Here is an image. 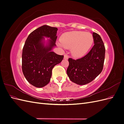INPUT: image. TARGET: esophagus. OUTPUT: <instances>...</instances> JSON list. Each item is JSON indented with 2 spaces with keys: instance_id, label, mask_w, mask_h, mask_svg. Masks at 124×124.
<instances>
[{
  "instance_id": "obj_1",
  "label": "esophagus",
  "mask_w": 124,
  "mask_h": 124,
  "mask_svg": "<svg viewBox=\"0 0 124 124\" xmlns=\"http://www.w3.org/2000/svg\"><path fill=\"white\" fill-rule=\"evenodd\" d=\"M68 58H69V56H68V55H67L65 54V55H64V59H68Z\"/></svg>"
}]
</instances>
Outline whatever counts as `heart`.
<instances>
[{
  "mask_svg": "<svg viewBox=\"0 0 124 124\" xmlns=\"http://www.w3.org/2000/svg\"><path fill=\"white\" fill-rule=\"evenodd\" d=\"M61 41L65 47L71 49L74 57L80 58L86 55L91 48L93 38L89 32L72 31L62 34Z\"/></svg>",
  "mask_w": 124,
  "mask_h": 124,
  "instance_id": "b5f03b06",
  "label": "heart"
}]
</instances>
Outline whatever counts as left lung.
Listing matches in <instances>:
<instances>
[{
    "mask_svg": "<svg viewBox=\"0 0 124 124\" xmlns=\"http://www.w3.org/2000/svg\"><path fill=\"white\" fill-rule=\"evenodd\" d=\"M93 36L95 44L87 54L76 60L68 59L67 75L71 81L78 85L90 83L103 69L106 48L99 35L93 32Z\"/></svg>",
    "mask_w": 124,
    "mask_h": 124,
    "instance_id": "1",
    "label": "left lung"
}]
</instances>
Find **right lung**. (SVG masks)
<instances>
[{"instance_id":"right-lung-1","label":"right lung","mask_w":124,"mask_h":124,"mask_svg":"<svg viewBox=\"0 0 124 124\" xmlns=\"http://www.w3.org/2000/svg\"><path fill=\"white\" fill-rule=\"evenodd\" d=\"M57 30L43 25L30 33L25 41L22 52V71L27 81L36 87H43L49 83L52 69L63 58V55L51 51L56 46ZM44 36L51 39L46 47L41 43Z\"/></svg>"}]
</instances>
